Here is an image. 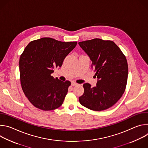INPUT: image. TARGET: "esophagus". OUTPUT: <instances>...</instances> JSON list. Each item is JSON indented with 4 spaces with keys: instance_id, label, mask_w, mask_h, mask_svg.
Masks as SVG:
<instances>
[{
    "instance_id": "34e87169",
    "label": "esophagus",
    "mask_w": 148,
    "mask_h": 148,
    "mask_svg": "<svg viewBox=\"0 0 148 148\" xmlns=\"http://www.w3.org/2000/svg\"><path fill=\"white\" fill-rule=\"evenodd\" d=\"M77 85H78V84L77 83H76L75 82H71V86H77Z\"/></svg>"
}]
</instances>
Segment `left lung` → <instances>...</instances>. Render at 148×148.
Returning <instances> with one entry per match:
<instances>
[{"label": "left lung", "mask_w": 148, "mask_h": 148, "mask_svg": "<svg viewBox=\"0 0 148 148\" xmlns=\"http://www.w3.org/2000/svg\"><path fill=\"white\" fill-rule=\"evenodd\" d=\"M78 45L92 61L97 78L96 86L83 84L84 92L79 97L82 106L91 110H107L117 102L125 92L128 66L122 51L112 41L94 38Z\"/></svg>", "instance_id": "obj_1"}]
</instances>
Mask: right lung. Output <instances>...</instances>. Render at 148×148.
<instances>
[{
  "label": "right lung",
  "mask_w": 148,
  "mask_h": 148,
  "mask_svg": "<svg viewBox=\"0 0 148 148\" xmlns=\"http://www.w3.org/2000/svg\"><path fill=\"white\" fill-rule=\"evenodd\" d=\"M77 44L44 37L31 41L25 49L19 60L21 86L35 107L51 111L62 104L71 82L54 78L51 74L61 67Z\"/></svg>",
  "instance_id": "obj_1"
}]
</instances>
